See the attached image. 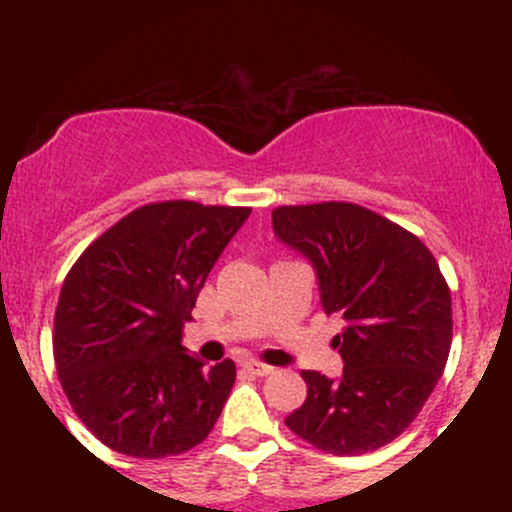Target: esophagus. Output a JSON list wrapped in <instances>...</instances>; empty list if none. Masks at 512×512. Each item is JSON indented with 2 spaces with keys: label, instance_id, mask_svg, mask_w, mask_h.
Wrapping results in <instances>:
<instances>
[{
  "label": "esophagus",
  "instance_id": "34e87169",
  "mask_svg": "<svg viewBox=\"0 0 512 512\" xmlns=\"http://www.w3.org/2000/svg\"><path fill=\"white\" fill-rule=\"evenodd\" d=\"M242 369L250 371V374H255V376H267V374H272V371H275V366L250 359V361H245V364H242Z\"/></svg>",
  "mask_w": 512,
  "mask_h": 512
}]
</instances>
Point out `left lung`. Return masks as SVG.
Wrapping results in <instances>:
<instances>
[{
	"instance_id": "8db88e82",
	"label": "left lung",
	"mask_w": 512,
	"mask_h": 512,
	"mask_svg": "<svg viewBox=\"0 0 512 512\" xmlns=\"http://www.w3.org/2000/svg\"><path fill=\"white\" fill-rule=\"evenodd\" d=\"M272 230L312 262L324 312L344 319L342 376L302 371L307 399L285 423L334 456L376 451L409 428L446 369L451 292L436 257L354 203L285 205Z\"/></svg>"
}]
</instances>
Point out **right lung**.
I'll list each match as a JSON object with an SVG mask.
<instances>
[{
  "label": "right lung",
  "instance_id": "obj_1",
  "mask_svg": "<svg viewBox=\"0 0 512 512\" xmlns=\"http://www.w3.org/2000/svg\"><path fill=\"white\" fill-rule=\"evenodd\" d=\"M250 208L190 200L143 205L76 260L54 317L66 399L101 443L133 458L203 443L223 411L235 364L205 366L183 327Z\"/></svg>",
  "mask_w": 512,
  "mask_h": 512
}]
</instances>
